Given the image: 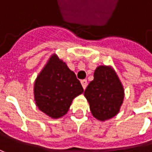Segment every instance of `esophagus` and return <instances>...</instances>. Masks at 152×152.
I'll list each match as a JSON object with an SVG mask.
<instances>
[{"label":"esophagus","instance_id":"obj_1","mask_svg":"<svg viewBox=\"0 0 152 152\" xmlns=\"http://www.w3.org/2000/svg\"><path fill=\"white\" fill-rule=\"evenodd\" d=\"M81 85L83 86V88L85 89L86 87H87V85H88V83H87V79H82L81 80Z\"/></svg>","mask_w":152,"mask_h":152}]
</instances>
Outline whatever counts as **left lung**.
<instances>
[{"label": "left lung", "mask_w": 152, "mask_h": 152, "mask_svg": "<svg viewBox=\"0 0 152 152\" xmlns=\"http://www.w3.org/2000/svg\"><path fill=\"white\" fill-rule=\"evenodd\" d=\"M84 95L92 115L96 119L105 121L118 113L124 102V90L113 67L99 66Z\"/></svg>", "instance_id": "1"}]
</instances>
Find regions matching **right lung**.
Wrapping results in <instances>:
<instances>
[{"label": "right lung", "mask_w": 152, "mask_h": 152, "mask_svg": "<svg viewBox=\"0 0 152 152\" xmlns=\"http://www.w3.org/2000/svg\"><path fill=\"white\" fill-rule=\"evenodd\" d=\"M84 89L67 64L53 54L34 82V101L38 108L52 118L67 113L73 100Z\"/></svg>", "instance_id": "right-lung-1"}]
</instances>
